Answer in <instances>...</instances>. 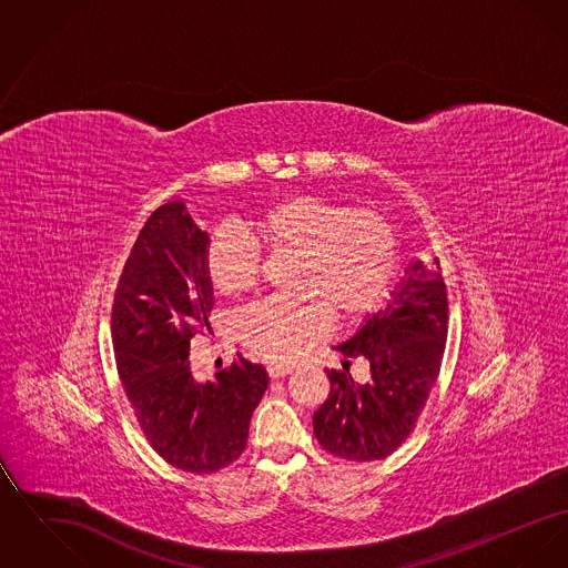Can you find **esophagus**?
<instances>
[{
  "mask_svg": "<svg viewBox=\"0 0 568 568\" xmlns=\"http://www.w3.org/2000/svg\"><path fill=\"white\" fill-rule=\"evenodd\" d=\"M266 371H268V377L271 378L287 377V375L292 373V368H290V366H278V364H271Z\"/></svg>",
  "mask_w": 568,
  "mask_h": 568,
  "instance_id": "1",
  "label": "esophagus"
}]
</instances>
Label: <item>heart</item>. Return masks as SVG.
I'll use <instances>...</instances> for the list:
<instances>
[{"instance_id":"heart-1","label":"heart","mask_w":568,"mask_h":568,"mask_svg":"<svg viewBox=\"0 0 568 568\" xmlns=\"http://www.w3.org/2000/svg\"><path fill=\"white\" fill-rule=\"evenodd\" d=\"M248 234L274 257H296L290 292L246 308L244 345L257 357L290 364L322 341L329 325L366 317L389 287L398 241L392 223L373 211H352L317 195L281 200L248 221ZM206 272L219 294L241 296L260 276V251L232 232H216Z\"/></svg>"}]
</instances>
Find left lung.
<instances>
[{
  "mask_svg": "<svg viewBox=\"0 0 568 568\" xmlns=\"http://www.w3.org/2000/svg\"><path fill=\"white\" fill-rule=\"evenodd\" d=\"M392 300L336 347L345 373H327L329 396L313 430L332 456L373 462L394 454L426 406L447 341V287L438 257L415 260ZM353 358L372 366L366 384L348 373Z\"/></svg>",
  "mask_w": 568,
  "mask_h": 568,
  "instance_id": "left-lung-1",
  "label": "left lung"
}]
</instances>
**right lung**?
I'll use <instances>...</instances> for the list:
<instances>
[{"mask_svg": "<svg viewBox=\"0 0 568 568\" xmlns=\"http://www.w3.org/2000/svg\"><path fill=\"white\" fill-rule=\"evenodd\" d=\"M209 232L174 200L146 219L123 266L114 304L116 371L151 447L168 464L209 475L241 458L268 373L239 355L213 381L191 373V338L215 304Z\"/></svg>", "mask_w": 568, "mask_h": 568, "instance_id": "obj_1", "label": "right lung"}]
</instances>
